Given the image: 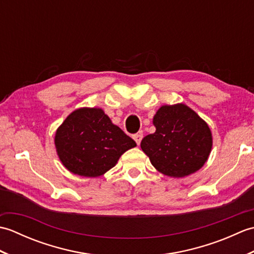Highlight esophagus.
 <instances>
[{"instance_id": "obj_1", "label": "esophagus", "mask_w": 254, "mask_h": 254, "mask_svg": "<svg viewBox=\"0 0 254 254\" xmlns=\"http://www.w3.org/2000/svg\"><path fill=\"white\" fill-rule=\"evenodd\" d=\"M133 138L135 139V142H136V144L137 145H139L141 144V141H142V138H143V134L139 132V133H136V134H134V136H133Z\"/></svg>"}]
</instances>
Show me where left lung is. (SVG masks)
<instances>
[{
	"label": "left lung",
	"mask_w": 254,
	"mask_h": 254,
	"mask_svg": "<svg viewBox=\"0 0 254 254\" xmlns=\"http://www.w3.org/2000/svg\"><path fill=\"white\" fill-rule=\"evenodd\" d=\"M156 131L141 142L143 152L161 174L181 178L198 170L212 149L206 122L186 105L163 106L154 117Z\"/></svg>",
	"instance_id": "obj_1"
}]
</instances>
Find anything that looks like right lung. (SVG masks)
<instances>
[{"instance_id":"obj_1","label":"right lung","mask_w":254,"mask_h":254,"mask_svg":"<svg viewBox=\"0 0 254 254\" xmlns=\"http://www.w3.org/2000/svg\"><path fill=\"white\" fill-rule=\"evenodd\" d=\"M62 164L75 175L98 177L116 166L120 156L136 146L97 108H82L69 115L56 134Z\"/></svg>"}]
</instances>
